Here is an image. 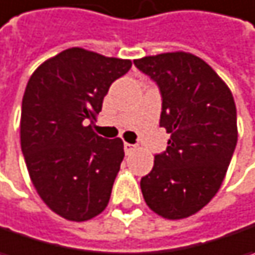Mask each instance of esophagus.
Segmentation results:
<instances>
[{
    "label": "esophagus",
    "mask_w": 255,
    "mask_h": 255,
    "mask_svg": "<svg viewBox=\"0 0 255 255\" xmlns=\"http://www.w3.org/2000/svg\"><path fill=\"white\" fill-rule=\"evenodd\" d=\"M134 149H136V146H134V145H130V143H125V153H126V155H130Z\"/></svg>",
    "instance_id": "1"
}]
</instances>
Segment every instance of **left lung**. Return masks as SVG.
Returning <instances> with one entry per match:
<instances>
[{
	"mask_svg": "<svg viewBox=\"0 0 255 255\" xmlns=\"http://www.w3.org/2000/svg\"><path fill=\"white\" fill-rule=\"evenodd\" d=\"M134 66L159 86V125L171 134L140 179L146 205L166 220L202 210L223 184L238 139L230 87L202 58L173 51L137 58Z\"/></svg>",
	"mask_w": 255,
	"mask_h": 255,
	"instance_id": "8db88e82",
	"label": "left lung"
}]
</instances>
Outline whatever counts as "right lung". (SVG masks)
Returning <instances> with one entry per match:
<instances>
[{"instance_id": "right-lung-1", "label": "right lung", "mask_w": 255, "mask_h": 255, "mask_svg": "<svg viewBox=\"0 0 255 255\" xmlns=\"http://www.w3.org/2000/svg\"><path fill=\"white\" fill-rule=\"evenodd\" d=\"M130 67V60L73 47L45 60L27 83L21 150L37 194L69 221L92 220L108 207L123 142L96 134L93 123L110 84Z\"/></svg>"}]
</instances>
